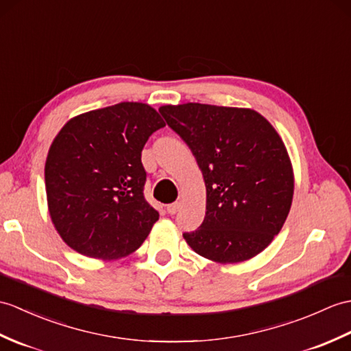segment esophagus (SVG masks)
Listing matches in <instances>:
<instances>
[{
  "mask_svg": "<svg viewBox=\"0 0 351 351\" xmlns=\"http://www.w3.org/2000/svg\"><path fill=\"white\" fill-rule=\"evenodd\" d=\"M179 208H181V203L179 202H175V203H172V205H167V213L170 214V215H175L178 210H179Z\"/></svg>",
  "mask_w": 351,
  "mask_h": 351,
  "instance_id": "34e87169",
  "label": "esophagus"
}]
</instances>
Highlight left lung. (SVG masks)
Wrapping results in <instances>:
<instances>
[{
    "label": "left lung",
    "mask_w": 351,
    "mask_h": 351,
    "mask_svg": "<svg viewBox=\"0 0 351 351\" xmlns=\"http://www.w3.org/2000/svg\"><path fill=\"white\" fill-rule=\"evenodd\" d=\"M158 110L189 145L206 186L205 219L184 233L185 242L221 265L260 254L286 223L295 191L281 136L248 108L184 103Z\"/></svg>",
    "instance_id": "obj_1"
}]
</instances>
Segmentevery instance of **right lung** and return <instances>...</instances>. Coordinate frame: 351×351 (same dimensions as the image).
Instances as JSON below:
<instances>
[{
	"label": "right lung",
	"instance_id": "obj_1",
	"mask_svg": "<svg viewBox=\"0 0 351 351\" xmlns=\"http://www.w3.org/2000/svg\"><path fill=\"white\" fill-rule=\"evenodd\" d=\"M166 125L146 103L122 101L73 117L55 136L45 165L55 230L76 252L117 260L142 245L158 219L143 197L142 149Z\"/></svg>",
	"mask_w": 351,
	"mask_h": 351
}]
</instances>
